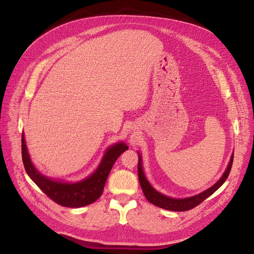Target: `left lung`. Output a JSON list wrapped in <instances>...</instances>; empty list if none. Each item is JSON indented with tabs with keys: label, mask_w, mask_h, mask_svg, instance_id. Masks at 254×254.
Listing matches in <instances>:
<instances>
[{
	"label": "left lung",
	"mask_w": 254,
	"mask_h": 254,
	"mask_svg": "<svg viewBox=\"0 0 254 254\" xmlns=\"http://www.w3.org/2000/svg\"><path fill=\"white\" fill-rule=\"evenodd\" d=\"M233 159H234V154H232L230 164L226 168L225 172L223 173L222 177L214 184L213 186H211L210 189H208L207 190L198 193L196 195L190 196V197H186V198H173V197H169L161 192L156 191L152 186L150 185V183L148 182V180L146 179L144 172H143V168H142V158L141 155L139 153V163H138V176H139V182L142 188V190L144 192L145 197L147 198V201L150 202L151 204L155 205L156 207L163 208L166 210H170V211H178V212H182V211H189L194 207H196L197 205L201 204L204 199H206L208 196H210L211 194L214 193L220 186L224 183V181L226 180V178L229 177V174L232 169V165H233Z\"/></svg>",
	"instance_id": "obj_1"
}]
</instances>
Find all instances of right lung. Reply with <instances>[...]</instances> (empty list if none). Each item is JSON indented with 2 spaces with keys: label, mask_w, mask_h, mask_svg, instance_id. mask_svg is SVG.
<instances>
[{
  "label": "right lung",
  "mask_w": 254,
  "mask_h": 254,
  "mask_svg": "<svg viewBox=\"0 0 254 254\" xmlns=\"http://www.w3.org/2000/svg\"><path fill=\"white\" fill-rule=\"evenodd\" d=\"M127 148L123 142L111 146L106 151L98 169L88 178L77 183H64L40 174L31 162L23 134L21 136V155L26 174L53 202L70 208L83 207L97 201L103 193L106 180L116 159Z\"/></svg>",
  "instance_id": "1"
}]
</instances>
